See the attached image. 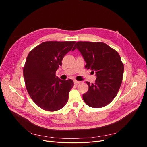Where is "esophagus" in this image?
<instances>
[{
	"mask_svg": "<svg viewBox=\"0 0 147 147\" xmlns=\"http://www.w3.org/2000/svg\"><path fill=\"white\" fill-rule=\"evenodd\" d=\"M74 83L75 84H79V83H80L81 82L77 81V80H74Z\"/></svg>",
	"mask_w": 147,
	"mask_h": 147,
	"instance_id": "34e87169",
	"label": "esophagus"
}]
</instances>
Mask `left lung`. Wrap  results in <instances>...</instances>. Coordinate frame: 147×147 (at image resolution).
<instances>
[{
    "mask_svg": "<svg viewBox=\"0 0 147 147\" xmlns=\"http://www.w3.org/2000/svg\"><path fill=\"white\" fill-rule=\"evenodd\" d=\"M77 48L86 63L85 69L95 72L94 84L86 82L89 89L83 94L84 102L93 108H100L110 104L121 86L124 65L118 53L103 42H78Z\"/></svg>",
    "mask_w": 147,
    "mask_h": 147,
    "instance_id": "1",
    "label": "left lung"
}]
</instances>
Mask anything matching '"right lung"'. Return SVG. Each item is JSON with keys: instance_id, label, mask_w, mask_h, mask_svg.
<instances>
[{"instance_id": "right-lung-1", "label": "right lung", "mask_w": 147, "mask_h": 147, "mask_svg": "<svg viewBox=\"0 0 147 147\" xmlns=\"http://www.w3.org/2000/svg\"><path fill=\"white\" fill-rule=\"evenodd\" d=\"M75 42H45L31 50L23 68L26 88L32 100L43 110L54 112L63 108L74 86L72 80L56 77L64 56Z\"/></svg>"}]
</instances>
